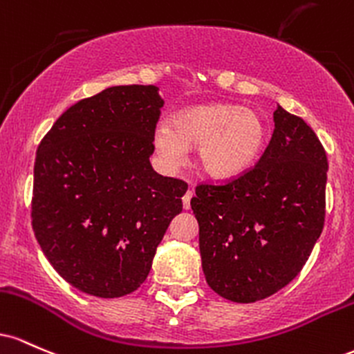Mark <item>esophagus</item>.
Returning <instances> with one entry per match:
<instances>
[{
	"label": "esophagus",
	"mask_w": 354,
	"mask_h": 354,
	"mask_svg": "<svg viewBox=\"0 0 354 354\" xmlns=\"http://www.w3.org/2000/svg\"><path fill=\"white\" fill-rule=\"evenodd\" d=\"M194 197V190L190 189V190H187V192L184 194V197H182V204H184V209L187 210V209H190V198Z\"/></svg>",
	"instance_id": "obj_1"
}]
</instances>
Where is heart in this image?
Segmentation results:
<instances>
[{
	"label": "heart",
	"mask_w": 354,
	"mask_h": 354,
	"mask_svg": "<svg viewBox=\"0 0 354 354\" xmlns=\"http://www.w3.org/2000/svg\"><path fill=\"white\" fill-rule=\"evenodd\" d=\"M266 138V124L256 110L230 103H202L177 112L172 125H157L153 147L170 169L184 164L187 145L197 147L205 172L232 177L256 164Z\"/></svg>",
	"instance_id": "1"
}]
</instances>
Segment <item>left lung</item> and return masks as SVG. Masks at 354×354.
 Instances as JSON below:
<instances>
[{"label":"left lung","instance_id":"1","mask_svg":"<svg viewBox=\"0 0 354 354\" xmlns=\"http://www.w3.org/2000/svg\"><path fill=\"white\" fill-rule=\"evenodd\" d=\"M328 157L303 118L277 106L259 162L204 182L190 201L205 281L234 303L272 296L301 272L326 216Z\"/></svg>","mask_w":354,"mask_h":354}]
</instances>
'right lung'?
Segmentation results:
<instances>
[{"label":"right lung","mask_w":354,"mask_h":354,"mask_svg":"<svg viewBox=\"0 0 354 354\" xmlns=\"http://www.w3.org/2000/svg\"><path fill=\"white\" fill-rule=\"evenodd\" d=\"M164 100L153 85L110 86L71 105L35 158L31 225L43 254L86 295L140 288L187 184L150 165Z\"/></svg>","instance_id":"1"}]
</instances>
